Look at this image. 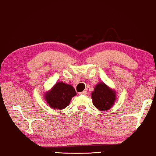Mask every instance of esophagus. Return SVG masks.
I'll return each instance as SVG.
<instances>
[{
  "label": "esophagus",
  "instance_id": "1",
  "mask_svg": "<svg viewBox=\"0 0 156 156\" xmlns=\"http://www.w3.org/2000/svg\"><path fill=\"white\" fill-rule=\"evenodd\" d=\"M87 91H83L82 92H80V95H87Z\"/></svg>",
  "mask_w": 156,
  "mask_h": 156
}]
</instances>
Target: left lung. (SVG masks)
Instances as JSON below:
<instances>
[{"instance_id":"left-lung-1","label":"left lung","mask_w":156,"mask_h":156,"mask_svg":"<svg viewBox=\"0 0 156 156\" xmlns=\"http://www.w3.org/2000/svg\"><path fill=\"white\" fill-rule=\"evenodd\" d=\"M93 104L101 111L109 110L116 100V93L103 82H100L95 87L91 93Z\"/></svg>"}]
</instances>
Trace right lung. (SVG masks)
I'll use <instances>...</instances> for the list:
<instances>
[{"label":"right lung","mask_w":156,"mask_h":156,"mask_svg":"<svg viewBox=\"0 0 156 156\" xmlns=\"http://www.w3.org/2000/svg\"><path fill=\"white\" fill-rule=\"evenodd\" d=\"M73 86L62 82H57L50 91L45 94V99L51 108L62 110L70 103L73 97L76 96Z\"/></svg>","instance_id":"add662e5"}]
</instances>
